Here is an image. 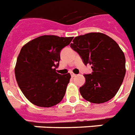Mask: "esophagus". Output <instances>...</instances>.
I'll return each mask as SVG.
<instances>
[{
	"mask_svg": "<svg viewBox=\"0 0 135 135\" xmlns=\"http://www.w3.org/2000/svg\"><path fill=\"white\" fill-rule=\"evenodd\" d=\"M75 76H76V75H75V74H74V73H71V77H72V78H74V77H75Z\"/></svg>",
	"mask_w": 135,
	"mask_h": 135,
	"instance_id": "1",
	"label": "esophagus"
}]
</instances>
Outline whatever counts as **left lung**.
<instances>
[{
    "label": "left lung",
    "instance_id": "8db88e82",
    "mask_svg": "<svg viewBox=\"0 0 135 135\" xmlns=\"http://www.w3.org/2000/svg\"><path fill=\"white\" fill-rule=\"evenodd\" d=\"M70 44L92 73L84 75L85 84L79 89L81 96L92 103H105L118 92L125 73V56L116 42L101 32H89L75 37Z\"/></svg>",
    "mask_w": 135,
    "mask_h": 135
}]
</instances>
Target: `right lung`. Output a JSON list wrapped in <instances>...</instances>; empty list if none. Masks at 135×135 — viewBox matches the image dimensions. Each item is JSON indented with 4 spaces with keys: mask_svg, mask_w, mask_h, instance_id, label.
I'll return each instance as SVG.
<instances>
[{
    "mask_svg": "<svg viewBox=\"0 0 135 135\" xmlns=\"http://www.w3.org/2000/svg\"><path fill=\"white\" fill-rule=\"evenodd\" d=\"M73 37L45 35L24 45L15 65V77L21 91L35 105L49 108L60 103L71 75L56 72L60 51Z\"/></svg>",
    "mask_w": 135,
    "mask_h": 135,
    "instance_id": "obj_1",
    "label": "right lung"
}]
</instances>
